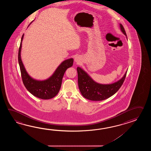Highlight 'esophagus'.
Returning <instances> with one entry per match:
<instances>
[{
	"instance_id": "obj_1",
	"label": "esophagus",
	"mask_w": 151,
	"mask_h": 151,
	"mask_svg": "<svg viewBox=\"0 0 151 151\" xmlns=\"http://www.w3.org/2000/svg\"><path fill=\"white\" fill-rule=\"evenodd\" d=\"M74 60H75L76 62H78V61H79V57H75V58H74Z\"/></svg>"
}]
</instances>
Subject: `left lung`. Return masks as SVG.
<instances>
[{"mask_svg": "<svg viewBox=\"0 0 151 151\" xmlns=\"http://www.w3.org/2000/svg\"><path fill=\"white\" fill-rule=\"evenodd\" d=\"M121 31L127 37L125 30L120 24ZM78 86L83 96L92 101H101L112 96L119 90L125 79L127 72L120 80L112 84L103 85L95 82L86 72L79 67L77 68Z\"/></svg>", "mask_w": 151, "mask_h": 151, "instance_id": "left-lung-1", "label": "left lung"}]
</instances>
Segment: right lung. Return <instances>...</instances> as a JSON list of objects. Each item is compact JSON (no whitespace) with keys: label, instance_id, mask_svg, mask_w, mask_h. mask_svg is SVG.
<instances>
[{"label":"right lung","instance_id":"right-lung-1","mask_svg":"<svg viewBox=\"0 0 151 151\" xmlns=\"http://www.w3.org/2000/svg\"><path fill=\"white\" fill-rule=\"evenodd\" d=\"M24 35V34H23L21 39L18 52V62L23 83L26 89L34 96L42 99H51L59 92L65 72L68 68L72 66L73 59L72 58L68 59L61 63L55 73L47 79L42 81L35 80L27 73L21 59L20 52Z\"/></svg>","mask_w":151,"mask_h":151}]
</instances>
